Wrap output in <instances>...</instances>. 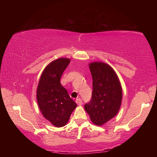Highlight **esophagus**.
<instances>
[{
  "label": "esophagus",
  "mask_w": 157,
  "mask_h": 157,
  "mask_svg": "<svg viewBox=\"0 0 157 157\" xmlns=\"http://www.w3.org/2000/svg\"><path fill=\"white\" fill-rule=\"evenodd\" d=\"M76 103L78 105H82V100L81 98H77L76 99Z\"/></svg>",
  "instance_id": "obj_1"
}]
</instances>
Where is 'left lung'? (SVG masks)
Segmentation results:
<instances>
[{"label":"left lung","instance_id":"left-lung-1","mask_svg":"<svg viewBox=\"0 0 157 157\" xmlns=\"http://www.w3.org/2000/svg\"><path fill=\"white\" fill-rule=\"evenodd\" d=\"M93 78V91L90 102L84 109L91 121L97 125L107 123L118 112L122 102V88L118 76L107 63L89 64Z\"/></svg>","mask_w":157,"mask_h":157}]
</instances>
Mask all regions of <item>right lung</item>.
Listing matches in <instances>:
<instances>
[{
  "label": "right lung",
  "mask_w": 157,
  "mask_h": 157,
  "mask_svg": "<svg viewBox=\"0 0 157 157\" xmlns=\"http://www.w3.org/2000/svg\"><path fill=\"white\" fill-rule=\"evenodd\" d=\"M69 63V59L59 58L49 63L42 73L36 90L37 102L42 114L57 127L68 123L77 107L60 83L61 77Z\"/></svg>",
  "instance_id": "obj_1"
}]
</instances>
